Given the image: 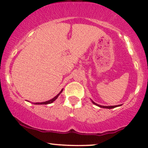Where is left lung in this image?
I'll list each match as a JSON object with an SVG mask.
<instances>
[{
    "mask_svg": "<svg viewBox=\"0 0 148 148\" xmlns=\"http://www.w3.org/2000/svg\"><path fill=\"white\" fill-rule=\"evenodd\" d=\"M92 103H94V104H96L97 106H98L101 107V108H115V107H116V106H101V105H99V104H97V103H95V102H93V101H92ZM118 106H119V105H118Z\"/></svg>",
    "mask_w": 148,
    "mask_h": 148,
    "instance_id": "left-lung-1",
    "label": "left lung"
}]
</instances>
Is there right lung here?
<instances>
[{"instance_id":"right-lung-1","label":"right lung","mask_w":148,"mask_h":148,"mask_svg":"<svg viewBox=\"0 0 148 148\" xmlns=\"http://www.w3.org/2000/svg\"><path fill=\"white\" fill-rule=\"evenodd\" d=\"M62 90H61L60 92L59 93L58 95H56V96L55 97H53V99H51V100H49V101H45V102H41V103H35V104H49V103H51L52 102H53V101H55V100L57 99V98H58V97L59 96V95H60V93L62 92Z\"/></svg>"}]
</instances>
